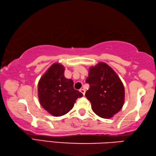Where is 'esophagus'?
I'll list each match as a JSON object with an SVG mask.
<instances>
[{
    "label": "esophagus",
    "mask_w": 156,
    "mask_h": 156,
    "mask_svg": "<svg viewBox=\"0 0 156 156\" xmlns=\"http://www.w3.org/2000/svg\"><path fill=\"white\" fill-rule=\"evenodd\" d=\"M80 91L81 92V93H82V94H83V96H84V95H85V93H86L85 90L83 89V88H81V89H80Z\"/></svg>",
    "instance_id": "obj_1"
}]
</instances>
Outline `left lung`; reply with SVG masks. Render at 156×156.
<instances>
[{
  "label": "left lung",
  "mask_w": 156,
  "mask_h": 156,
  "mask_svg": "<svg viewBox=\"0 0 156 156\" xmlns=\"http://www.w3.org/2000/svg\"><path fill=\"white\" fill-rule=\"evenodd\" d=\"M86 81L90 85L86 97L97 115L110 119L121 110L125 101L124 86L110 66L100 62L90 67Z\"/></svg>",
  "instance_id": "obj_1"
}]
</instances>
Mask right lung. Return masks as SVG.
I'll return each mask as SVG.
<instances>
[{"label":"right lung","instance_id":"obj_1","mask_svg":"<svg viewBox=\"0 0 156 156\" xmlns=\"http://www.w3.org/2000/svg\"><path fill=\"white\" fill-rule=\"evenodd\" d=\"M65 68L55 63L46 70L38 82L40 105L54 116H61L72 110L76 100L83 94L74 89L71 79L64 76Z\"/></svg>","mask_w":156,"mask_h":156}]
</instances>
